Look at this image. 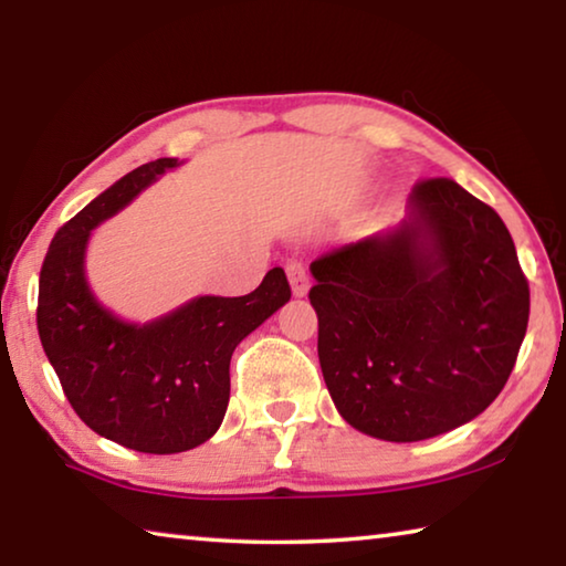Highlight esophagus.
<instances>
[{
	"label": "esophagus",
	"mask_w": 566,
	"mask_h": 566,
	"mask_svg": "<svg viewBox=\"0 0 566 566\" xmlns=\"http://www.w3.org/2000/svg\"><path fill=\"white\" fill-rule=\"evenodd\" d=\"M286 276H290V284H292V292L297 294V297H304L310 290V274L307 269H304L302 262H286Z\"/></svg>",
	"instance_id": "34e87169"
}]
</instances>
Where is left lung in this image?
<instances>
[{"mask_svg":"<svg viewBox=\"0 0 566 566\" xmlns=\"http://www.w3.org/2000/svg\"><path fill=\"white\" fill-rule=\"evenodd\" d=\"M310 272L322 375L360 433L426 441L504 390L528 282L506 223L451 178L418 181L400 227L332 249Z\"/></svg>","mask_w":566,"mask_h":566,"instance_id":"obj_1","label":"left lung"}]
</instances>
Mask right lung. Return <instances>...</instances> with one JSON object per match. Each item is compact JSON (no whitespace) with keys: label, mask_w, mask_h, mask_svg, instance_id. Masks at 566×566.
Masks as SVG:
<instances>
[{"label":"right lung","mask_w":566,"mask_h":566,"mask_svg":"<svg viewBox=\"0 0 566 566\" xmlns=\"http://www.w3.org/2000/svg\"><path fill=\"white\" fill-rule=\"evenodd\" d=\"M176 158L143 164L62 227L40 272L38 332L70 406L97 436L140 453H181L217 433L229 406V363L249 332L290 302L284 269L244 297H196L133 325L85 280L90 231L128 206Z\"/></svg>","instance_id":"obj_1"}]
</instances>
